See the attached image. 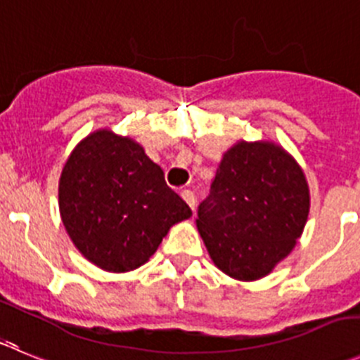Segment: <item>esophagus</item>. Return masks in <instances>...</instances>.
<instances>
[{
  "mask_svg": "<svg viewBox=\"0 0 360 360\" xmlns=\"http://www.w3.org/2000/svg\"><path fill=\"white\" fill-rule=\"evenodd\" d=\"M181 197H183V199L186 200L188 206L191 207V211L195 213V202H197L195 193H193V191H191V190H183V191H181Z\"/></svg>",
  "mask_w": 360,
  "mask_h": 360,
  "instance_id": "34e87169",
  "label": "esophagus"
}]
</instances>
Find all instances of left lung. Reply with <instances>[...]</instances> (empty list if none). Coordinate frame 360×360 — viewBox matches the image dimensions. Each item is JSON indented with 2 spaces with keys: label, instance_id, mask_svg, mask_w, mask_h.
<instances>
[{
  "label": "left lung",
  "instance_id": "1",
  "mask_svg": "<svg viewBox=\"0 0 360 360\" xmlns=\"http://www.w3.org/2000/svg\"><path fill=\"white\" fill-rule=\"evenodd\" d=\"M197 229L213 263L238 281H256L293 250L309 214L297 161L270 142H240L218 165Z\"/></svg>",
  "mask_w": 360,
  "mask_h": 360
}]
</instances>
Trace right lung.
Wrapping results in <instances>:
<instances>
[{"instance_id": "1", "label": "right lung", "mask_w": 360, "mask_h": 360, "mask_svg": "<svg viewBox=\"0 0 360 360\" xmlns=\"http://www.w3.org/2000/svg\"><path fill=\"white\" fill-rule=\"evenodd\" d=\"M58 197L72 243L106 271L139 268L174 224L191 217L142 147L108 129L96 131L72 150Z\"/></svg>"}]
</instances>
